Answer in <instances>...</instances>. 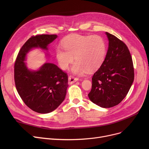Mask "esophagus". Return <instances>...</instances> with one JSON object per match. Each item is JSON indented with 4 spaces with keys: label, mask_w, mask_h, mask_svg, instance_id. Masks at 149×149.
<instances>
[{
    "label": "esophagus",
    "mask_w": 149,
    "mask_h": 149,
    "mask_svg": "<svg viewBox=\"0 0 149 149\" xmlns=\"http://www.w3.org/2000/svg\"><path fill=\"white\" fill-rule=\"evenodd\" d=\"M78 80H79V79H78V78L74 77L73 76H69L68 77V83L69 84H72L75 82L77 81Z\"/></svg>",
    "instance_id": "esophagus-1"
}]
</instances>
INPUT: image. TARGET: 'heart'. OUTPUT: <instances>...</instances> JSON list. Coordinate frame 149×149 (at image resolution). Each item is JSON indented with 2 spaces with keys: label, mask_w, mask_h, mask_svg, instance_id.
Masks as SVG:
<instances>
[{
  "label": "heart",
  "mask_w": 149,
  "mask_h": 149,
  "mask_svg": "<svg viewBox=\"0 0 149 149\" xmlns=\"http://www.w3.org/2000/svg\"><path fill=\"white\" fill-rule=\"evenodd\" d=\"M63 49L58 48L56 57L62 69H67L74 61L71 71L82 75L99 68L103 64L106 55V43L103 37L98 35L83 36L71 34L61 42Z\"/></svg>",
  "instance_id": "heart-1"
}]
</instances>
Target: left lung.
Listing matches in <instances>:
<instances>
[{
    "mask_svg": "<svg viewBox=\"0 0 149 149\" xmlns=\"http://www.w3.org/2000/svg\"><path fill=\"white\" fill-rule=\"evenodd\" d=\"M109 46L104 62L92 79L88 97L92 103L103 108L118 104L126 97L134 82V69L126 45L106 32Z\"/></svg>",
    "mask_w": 149,
    "mask_h": 149,
    "instance_id": "obj_1",
    "label": "left lung"
}]
</instances>
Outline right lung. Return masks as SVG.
Wrapping results in <instances>:
<instances>
[{
    "mask_svg": "<svg viewBox=\"0 0 149 149\" xmlns=\"http://www.w3.org/2000/svg\"><path fill=\"white\" fill-rule=\"evenodd\" d=\"M57 35H37L29 38L19 52L14 65L15 87L22 100L31 110L48 113L64 101L68 87L66 73L57 65L46 62L36 70L26 65L27 54L34 48L48 50Z\"/></svg>",
    "mask_w": 149,
    "mask_h": 149,
    "instance_id": "add662e5",
    "label": "right lung"
}]
</instances>
